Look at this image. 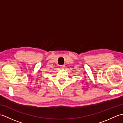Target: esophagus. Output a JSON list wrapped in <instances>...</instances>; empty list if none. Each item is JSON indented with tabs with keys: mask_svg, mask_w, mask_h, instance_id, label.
I'll use <instances>...</instances> for the list:
<instances>
[{
	"mask_svg": "<svg viewBox=\"0 0 123 123\" xmlns=\"http://www.w3.org/2000/svg\"><path fill=\"white\" fill-rule=\"evenodd\" d=\"M60 67L61 68V69H63V68H64L65 66H64V65H61V66H60Z\"/></svg>",
	"mask_w": 123,
	"mask_h": 123,
	"instance_id": "34e87169",
	"label": "esophagus"
}]
</instances>
